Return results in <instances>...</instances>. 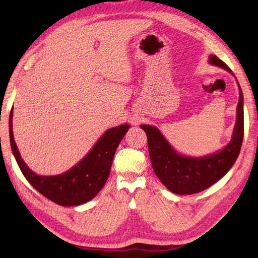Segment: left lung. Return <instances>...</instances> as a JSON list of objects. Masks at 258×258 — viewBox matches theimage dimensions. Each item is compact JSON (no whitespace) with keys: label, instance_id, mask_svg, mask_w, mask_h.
Returning <instances> with one entry per match:
<instances>
[{"label":"left lung","instance_id":"left-lung-1","mask_svg":"<svg viewBox=\"0 0 258 258\" xmlns=\"http://www.w3.org/2000/svg\"><path fill=\"white\" fill-rule=\"evenodd\" d=\"M211 64L232 73L229 67L215 54L209 58ZM239 85V83H238ZM147 136L148 153L156 175L167 188L177 195H192L207 189L221 179L236 162L244 134L243 95L239 86L237 121L231 141L220 153L192 158L177 154L161 132L153 126L142 124Z\"/></svg>","mask_w":258,"mask_h":258}]
</instances>
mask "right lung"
Masks as SVG:
<instances>
[{"label":"right lung","mask_w":258,"mask_h":258,"mask_svg":"<svg viewBox=\"0 0 258 258\" xmlns=\"http://www.w3.org/2000/svg\"><path fill=\"white\" fill-rule=\"evenodd\" d=\"M9 123L12 151L22 174L38 192L63 207L86 204L102 189L110 174L116 148L130 127L126 123L106 130L88 155L67 172L53 176H41L28 168L14 141L13 112H11Z\"/></svg>","instance_id":"obj_1"}]
</instances>
